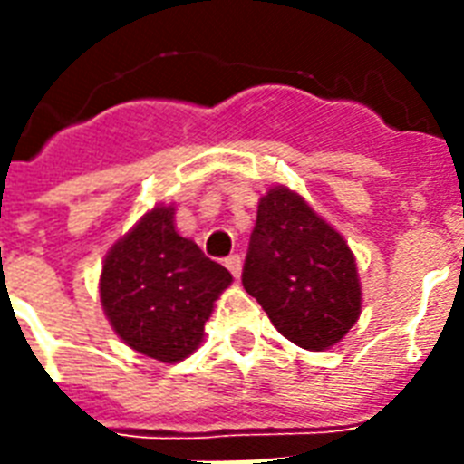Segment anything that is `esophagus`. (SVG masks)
Segmentation results:
<instances>
[{
    "mask_svg": "<svg viewBox=\"0 0 464 464\" xmlns=\"http://www.w3.org/2000/svg\"><path fill=\"white\" fill-rule=\"evenodd\" d=\"M224 265H226V267H228V272H231V275L236 276V279H238L240 272H243V257H240L238 253H236V255H228V257H226Z\"/></svg>",
    "mask_w": 464,
    "mask_h": 464,
    "instance_id": "1",
    "label": "esophagus"
}]
</instances>
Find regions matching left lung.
I'll return each mask as SVG.
<instances>
[{
    "instance_id": "1",
    "label": "left lung",
    "mask_w": 464,
    "mask_h": 464,
    "mask_svg": "<svg viewBox=\"0 0 464 464\" xmlns=\"http://www.w3.org/2000/svg\"><path fill=\"white\" fill-rule=\"evenodd\" d=\"M243 286L294 344L323 352L361 315L356 260L304 197L272 188L260 199Z\"/></svg>"
}]
</instances>
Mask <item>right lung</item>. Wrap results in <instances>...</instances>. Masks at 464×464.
Returning <instances> with one entry per match:
<instances>
[{
  "label": "right lung",
  "instance_id": "add662e5",
  "mask_svg": "<svg viewBox=\"0 0 464 464\" xmlns=\"http://www.w3.org/2000/svg\"><path fill=\"white\" fill-rule=\"evenodd\" d=\"M173 207H156L118 240L103 262L101 304L134 352L175 363L204 337L214 301L233 282L195 240L173 226Z\"/></svg>",
  "mask_w": 464,
  "mask_h": 464
}]
</instances>
